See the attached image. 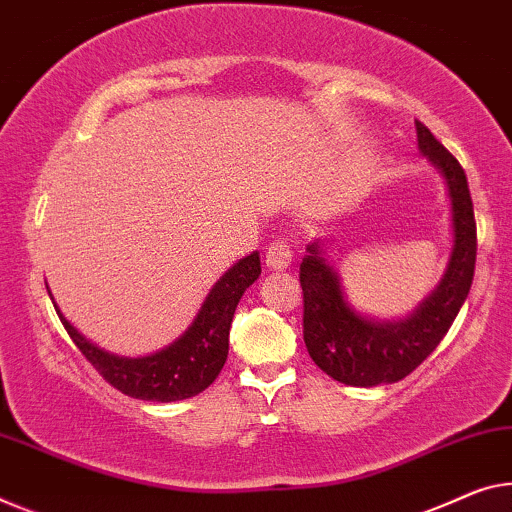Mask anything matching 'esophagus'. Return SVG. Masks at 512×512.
<instances>
[{
    "label": "esophagus",
    "instance_id": "obj_1",
    "mask_svg": "<svg viewBox=\"0 0 512 512\" xmlns=\"http://www.w3.org/2000/svg\"><path fill=\"white\" fill-rule=\"evenodd\" d=\"M293 261V251H290L286 240H274L270 247H267L265 254V265L270 270H286V267Z\"/></svg>",
    "mask_w": 512,
    "mask_h": 512
}]
</instances>
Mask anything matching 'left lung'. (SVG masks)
Returning <instances> with one entry per match:
<instances>
[{
  "instance_id": "obj_1",
  "label": "left lung",
  "mask_w": 512,
  "mask_h": 512,
  "mask_svg": "<svg viewBox=\"0 0 512 512\" xmlns=\"http://www.w3.org/2000/svg\"><path fill=\"white\" fill-rule=\"evenodd\" d=\"M416 141L444 178L453 229L446 272L426 300L400 320H375L348 302L341 274L320 240L306 245L300 265L306 350L320 371L350 387H377L410 375L451 329L474 281L476 222L465 169L421 121Z\"/></svg>"
}]
</instances>
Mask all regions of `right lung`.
Segmentation results:
<instances>
[{"label":"right lung","mask_w":512,"mask_h":512,"mask_svg":"<svg viewBox=\"0 0 512 512\" xmlns=\"http://www.w3.org/2000/svg\"><path fill=\"white\" fill-rule=\"evenodd\" d=\"M258 277L261 256L254 251L219 277L183 336L146 357H121L89 341L66 320L50 290L47 293L73 343L112 387L130 398L174 403L206 391L217 380L229 357V329L235 306Z\"/></svg>","instance_id":"right-lung-1"}]
</instances>
